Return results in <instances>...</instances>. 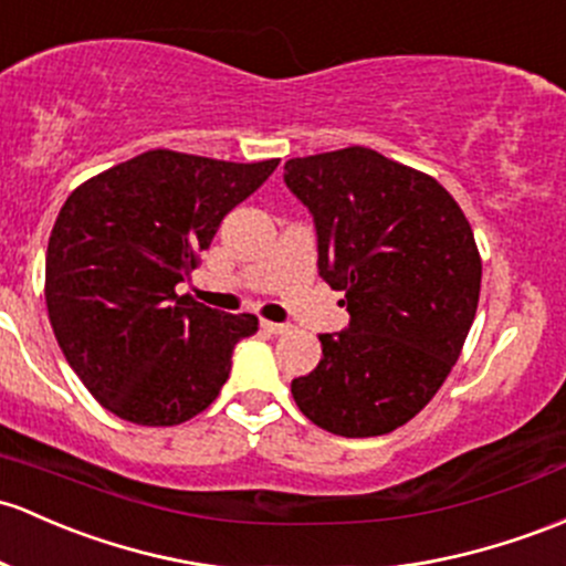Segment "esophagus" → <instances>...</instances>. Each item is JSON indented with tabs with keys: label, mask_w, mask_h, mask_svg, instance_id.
I'll list each match as a JSON object with an SVG mask.
<instances>
[{
	"label": "esophagus",
	"mask_w": 566,
	"mask_h": 566,
	"mask_svg": "<svg viewBox=\"0 0 566 566\" xmlns=\"http://www.w3.org/2000/svg\"><path fill=\"white\" fill-rule=\"evenodd\" d=\"M261 329H264L266 334H275V337H277V334L289 332L291 326L289 324H275V321H261Z\"/></svg>",
	"instance_id": "34e87169"
}]
</instances>
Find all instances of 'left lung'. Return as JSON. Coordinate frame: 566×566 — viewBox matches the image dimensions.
<instances>
[{
    "label": "left lung",
    "mask_w": 566,
    "mask_h": 566,
    "mask_svg": "<svg viewBox=\"0 0 566 566\" xmlns=\"http://www.w3.org/2000/svg\"><path fill=\"white\" fill-rule=\"evenodd\" d=\"M285 186L318 232V270L345 291L350 326L318 334V367L291 380L315 427L339 437L399 429L440 391L480 300L470 221L434 178L350 145L285 161Z\"/></svg>",
    "instance_id": "1"
}]
</instances>
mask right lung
Segmentation results:
<instances>
[{"instance_id":"1","label":"right lung","mask_w":566,"mask_h":566,"mask_svg":"<svg viewBox=\"0 0 566 566\" xmlns=\"http://www.w3.org/2000/svg\"><path fill=\"white\" fill-rule=\"evenodd\" d=\"M277 161L156 148L66 197L48 240V318L70 367L113 416L178 427L216 402L234 345L259 318L218 313L175 285Z\"/></svg>"}]
</instances>
